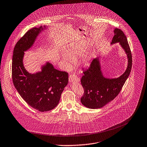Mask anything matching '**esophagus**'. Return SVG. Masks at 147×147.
<instances>
[{"label": "esophagus", "instance_id": "obj_1", "mask_svg": "<svg viewBox=\"0 0 147 147\" xmlns=\"http://www.w3.org/2000/svg\"><path fill=\"white\" fill-rule=\"evenodd\" d=\"M69 80L70 82H79L80 81V79L75 74H72L69 75Z\"/></svg>", "mask_w": 147, "mask_h": 147}]
</instances>
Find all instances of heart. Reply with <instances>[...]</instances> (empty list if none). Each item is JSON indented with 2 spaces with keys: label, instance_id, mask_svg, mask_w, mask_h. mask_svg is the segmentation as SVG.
<instances>
[{
  "label": "heart",
  "instance_id": "heart-1",
  "mask_svg": "<svg viewBox=\"0 0 147 147\" xmlns=\"http://www.w3.org/2000/svg\"><path fill=\"white\" fill-rule=\"evenodd\" d=\"M85 52V49L83 47H71L67 50V54L62 55L63 60L67 65H70L74 62L78 57L82 56ZM91 59V56L88 55L84 57L83 61L85 65H88Z\"/></svg>",
  "mask_w": 147,
  "mask_h": 147
}]
</instances>
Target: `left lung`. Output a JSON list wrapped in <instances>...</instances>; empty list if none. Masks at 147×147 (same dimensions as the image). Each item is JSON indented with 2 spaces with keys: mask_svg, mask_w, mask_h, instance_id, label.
<instances>
[{
  "mask_svg": "<svg viewBox=\"0 0 147 147\" xmlns=\"http://www.w3.org/2000/svg\"><path fill=\"white\" fill-rule=\"evenodd\" d=\"M111 44L119 42L127 54L128 64L125 72L119 78H105L100 70L99 58L94 59L90 67L83 70L81 84L84 94L80 99L82 103L90 109L101 108L113 100L120 92L127 79L132 65V56L127 38L119 29H115Z\"/></svg>",
  "mask_w": 147,
  "mask_h": 147,
  "instance_id": "obj_1",
  "label": "left lung"
}]
</instances>
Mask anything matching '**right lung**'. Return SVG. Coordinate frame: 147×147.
<instances>
[{
	"label": "right lung",
	"instance_id": "add662e5",
	"mask_svg": "<svg viewBox=\"0 0 147 147\" xmlns=\"http://www.w3.org/2000/svg\"><path fill=\"white\" fill-rule=\"evenodd\" d=\"M33 28L17 42L12 60V79L17 91L31 107L40 111L53 109L59 103L61 95L68 83V74L55 69L47 63L42 71L29 74L23 64L24 51L29 49L41 30Z\"/></svg>",
	"mask_w": 147,
	"mask_h": 147
}]
</instances>
